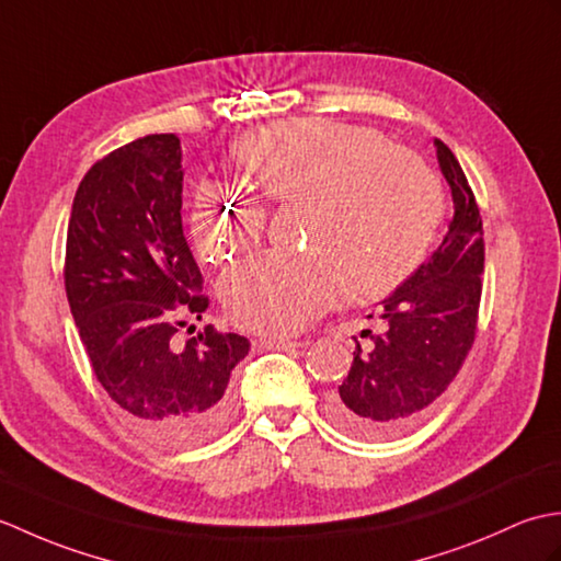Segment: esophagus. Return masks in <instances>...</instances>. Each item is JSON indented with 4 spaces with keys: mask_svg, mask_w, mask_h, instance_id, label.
<instances>
[{
    "mask_svg": "<svg viewBox=\"0 0 561 561\" xmlns=\"http://www.w3.org/2000/svg\"><path fill=\"white\" fill-rule=\"evenodd\" d=\"M255 344L260 350H272V352H291V350H301L306 347V342L301 340H272V337H265V340H255Z\"/></svg>",
    "mask_w": 561,
    "mask_h": 561,
    "instance_id": "34e87169",
    "label": "esophagus"
}]
</instances>
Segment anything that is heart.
Wrapping results in <instances>:
<instances>
[{
  "instance_id": "heart-1",
  "label": "heart",
  "mask_w": 561,
  "mask_h": 561,
  "mask_svg": "<svg viewBox=\"0 0 561 561\" xmlns=\"http://www.w3.org/2000/svg\"><path fill=\"white\" fill-rule=\"evenodd\" d=\"M245 181L272 205H304V253H260L221 282L236 325L291 335L340 299L374 301L420 265L444 211L436 173L368 127L306 117L245 135L236 147ZM260 202L202 185L190 205L197 250L226 260L265 231Z\"/></svg>"
}]
</instances>
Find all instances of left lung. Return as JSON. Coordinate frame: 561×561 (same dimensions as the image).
<instances>
[{
	"mask_svg": "<svg viewBox=\"0 0 561 561\" xmlns=\"http://www.w3.org/2000/svg\"><path fill=\"white\" fill-rule=\"evenodd\" d=\"M434 147L450 185L453 219L434 255L380 306L386 330L371 335L368 352L356 342L350 374L332 392L330 420L354 436H392L422 420L474 342L484 272L482 217L458 159L440 139Z\"/></svg>",
	"mask_w": 561,
	"mask_h": 561,
	"instance_id": "1",
	"label": "left lung"
}]
</instances>
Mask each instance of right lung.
I'll return each mask as SVG.
<instances>
[{"mask_svg": "<svg viewBox=\"0 0 561 561\" xmlns=\"http://www.w3.org/2000/svg\"><path fill=\"white\" fill-rule=\"evenodd\" d=\"M183 151L147 135L79 183L67 226L65 289L99 383L139 434L195 446L233 412L231 371L250 342L211 325L178 347L181 316L207 311L183 236Z\"/></svg>", "mask_w": 561, "mask_h": 561, "instance_id": "add662e5", "label": "right lung"}]
</instances>
